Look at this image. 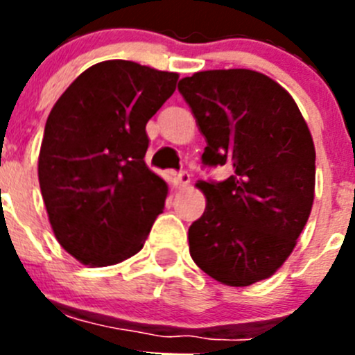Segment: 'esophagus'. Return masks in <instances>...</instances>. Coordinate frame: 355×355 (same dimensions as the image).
I'll list each match as a JSON object with an SVG mask.
<instances>
[{
    "label": "esophagus",
    "instance_id": "34e87169",
    "mask_svg": "<svg viewBox=\"0 0 355 355\" xmlns=\"http://www.w3.org/2000/svg\"><path fill=\"white\" fill-rule=\"evenodd\" d=\"M190 180H192V178H190V174H188L187 171H183L178 174V184H180V188L188 187V184H190Z\"/></svg>",
    "mask_w": 355,
    "mask_h": 355
}]
</instances>
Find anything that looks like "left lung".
I'll return each mask as SVG.
<instances>
[{
  "mask_svg": "<svg viewBox=\"0 0 355 355\" xmlns=\"http://www.w3.org/2000/svg\"><path fill=\"white\" fill-rule=\"evenodd\" d=\"M178 90L205 135L202 163L233 167L199 181L206 209L188 229L190 256L209 277L250 286L281 268L315 199V144L293 97L250 69L183 78Z\"/></svg>",
  "mask_w": 355,
  "mask_h": 355,
  "instance_id": "8db88e82",
  "label": "left lung"
}]
</instances>
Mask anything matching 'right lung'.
Returning <instances> with one entry per match:
<instances>
[{
    "label": "right lung",
    "mask_w": 355,
    "mask_h": 355,
    "mask_svg": "<svg viewBox=\"0 0 355 355\" xmlns=\"http://www.w3.org/2000/svg\"><path fill=\"white\" fill-rule=\"evenodd\" d=\"M180 74L130 60L81 72L55 103L39 183L56 240L83 265L108 266L144 247L168 187L146 165V124Z\"/></svg>",
    "instance_id": "obj_1"
}]
</instances>
